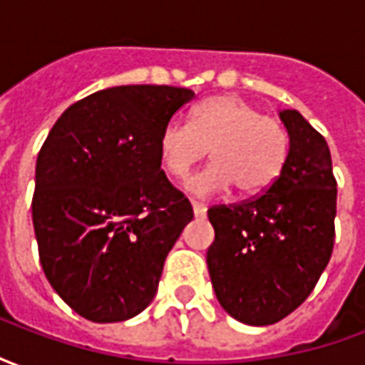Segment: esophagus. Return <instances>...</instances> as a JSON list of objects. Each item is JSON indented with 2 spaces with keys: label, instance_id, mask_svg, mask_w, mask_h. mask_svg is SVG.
Here are the masks:
<instances>
[{
  "label": "esophagus",
  "instance_id": "obj_1",
  "mask_svg": "<svg viewBox=\"0 0 365 365\" xmlns=\"http://www.w3.org/2000/svg\"><path fill=\"white\" fill-rule=\"evenodd\" d=\"M191 207H193V213L195 217H203L207 213V207L203 203H199V201H191Z\"/></svg>",
  "mask_w": 365,
  "mask_h": 365
}]
</instances>
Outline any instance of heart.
Instances as JSON below:
<instances>
[{
  "label": "heart",
  "instance_id": "b5f03b06",
  "mask_svg": "<svg viewBox=\"0 0 365 365\" xmlns=\"http://www.w3.org/2000/svg\"><path fill=\"white\" fill-rule=\"evenodd\" d=\"M211 152L213 162L190 178L187 190L213 195L235 183L238 193L266 191L282 174L289 135L282 123L237 96L211 97L191 111L190 125L170 120L158 138L162 168L183 180Z\"/></svg>",
  "mask_w": 365,
  "mask_h": 365
}]
</instances>
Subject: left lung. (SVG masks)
Wrapping results in <instances>:
<instances>
[{"label": "left lung", "mask_w": 365, "mask_h": 365, "mask_svg": "<svg viewBox=\"0 0 365 365\" xmlns=\"http://www.w3.org/2000/svg\"><path fill=\"white\" fill-rule=\"evenodd\" d=\"M289 154L268 190L207 215L215 295L237 321L266 327L305 301L334 248L336 178L324 136L295 109L279 113Z\"/></svg>", "instance_id": "left-lung-1"}]
</instances>
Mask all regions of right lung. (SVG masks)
Returning a JSON list of instances; mask_svg holds the SVG:
<instances>
[{
    "mask_svg": "<svg viewBox=\"0 0 365 365\" xmlns=\"http://www.w3.org/2000/svg\"><path fill=\"white\" fill-rule=\"evenodd\" d=\"M195 93L119 86L62 113L36 158L33 227L52 289L93 322L135 317L156 295L193 209L162 170L158 138Z\"/></svg>",
    "mask_w": 365,
    "mask_h": 365,
    "instance_id": "obj_1",
    "label": "right lung"
}]
</instances>
